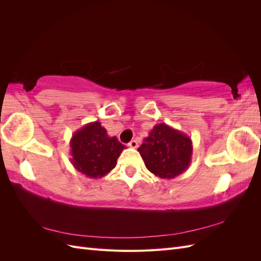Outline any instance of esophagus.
<instances>
[{
    "mask_svg": "<svg viewBox=\"0 0 261 261\" xmlns=\"http://www.w3.org/2000/svg\"><path fill=\"white\" fill-rule=\"evenodd\" d=\"M128 147H130V148H137L138 147V143H137V140H132L130 143L128 144Z\"/></svg>",
    "mask_w": 261,
    "mask_h": 261,
    "instance_id": "obj_1",
    "label": "esophagus"
}]
</instances>
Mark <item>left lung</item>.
<instances>
[{
	"instance_id": "1",
	"label": "left lung",
	"mask_w": 261,
	"mask_h": 261,
	"mask_svg": "<svg viewBox=\"0 0 261 261\" xmlns=\"http://www.w3.org/2000/svg\"><path fill=\"white\" fill-rule=\"evenodd\" d=\"M146 168L160 178H174L192 162L193 141L165 123L156 124L138 148Z\"/></svg>"
}]
</instances>
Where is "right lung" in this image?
<instances>
[{"label": "right lung", "instance_id": "right-lung-1", "mask_svg": "<svg viewBox=\"0 0 261 261\" xmlns=\"http://www.w3.org/2000/svg\"><path fill=\"white\" fill-rule=\"evenodd\" d=\"M70 162L90 178H101L112 171L123 149L117 138L110 137L100 122H91L74 133L70 139Z\"/></svg>", "mask_w": 261, "mask_h": 261}]
</instances>
